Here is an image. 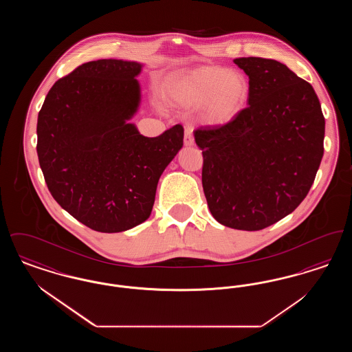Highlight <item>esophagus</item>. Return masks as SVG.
Segmentation results:
<instances>
[{"label": "esophagus", "instance_id": "34e87169", "mask_svg": "<svg viewBox=\"0 0 352 352\" xmlns=\"http://www.w3.org/2000/svg\"><path fill=\"white\" fill-rule=\"evenodd\" d=\"M192 128L191 126H186L184 129V145L186 146H192L195 144L194 141V135H192Z\"/></svg>", "mask_w": 352, "mask_h": 352}]
</instances>
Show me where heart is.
Wrapping results in <instances>:
<instances>
[{
  "label": "heart",
  "instance_id": "1",
  "mask_svg": "<svg viewBox=\"0 0 352 352\" xmlns=\"http://www.w3.org/2000/svg\"><path fill=\"white\" fill-rule=\"evenodd\" d=\"M174 100L188 107H203V118L212 125H224L237 118L250 99V82L236 69L206 66L190 71L170 87Z\"/></svg>",
  "mask_w": 352,
  "mask_h": 352
}]
</instances>
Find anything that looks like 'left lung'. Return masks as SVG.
I'll return each instance as SVG.
<instances>
[{"mask_svg": "<svg viewBox=\"0 0 352 352\" xmlns=\"http://www.w3.org/2000/svg\"><path fill=\"white\" fill-rule=\"evenodd\" d=\"M234 62L250 78L248 107L194 137L212 217L230 228L258 231L307 195L323 157L324 118L311 84L283 63L256 56Z\"/></svg>", "mask_w": 352, "mask_h": 352, "instance_id": "left-lung-1", "label": "left lung"}]
</instances>
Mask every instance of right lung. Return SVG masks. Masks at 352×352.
Segmentation results:
<instances>
[{
  "label": "right lung",
  "mask_w": 352,
  "mask_h": 352,
  "mask_svg": "<svg viewBox=\"0 0 352 352\" xmlns=\"http://www.w3.org/2000/svg\"><path fill=\"white\" fill-rule=\"evenodd\" d=\"M141 69L121 59L84 63L51 87L38 113L36 153L52 198L98 232L149 218L160 177L184 146L179 124L145 137L129 122Z\"/></svg>",
  "instance_id": "add662e5"
}]
</instances>
